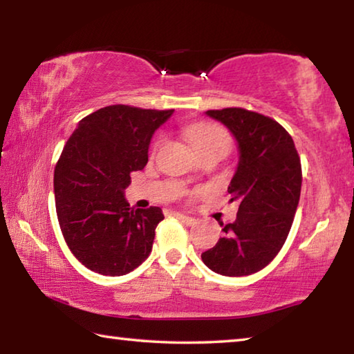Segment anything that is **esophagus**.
I'll return each instance as SVG.
<instances>
[{
    "instance_id": "34e87169",
    "label": "esophagus",
    "mask_w": 354,
    "mask_h": 354,
    "mask_svg": "<svg viewBox=\"0 0 354 354\" xmlns=\"http://www.w3.org/2000/svg\"><path fill=\"white\" fill-rule=\"evenodd\" d=\"M176 217L181 220V221H184L185 225L187 226H194V225H196V218H192V217H189V215H184V214H176Z\"/></svg>"
}]
</instances>
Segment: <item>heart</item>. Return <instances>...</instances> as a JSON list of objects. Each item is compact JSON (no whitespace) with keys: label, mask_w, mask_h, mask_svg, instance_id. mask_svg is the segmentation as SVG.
Here are the masks:
<instances>
[{"label":"heart","mask_w":354,"mask_h":354,"mask_svg":"<svg viewBox=\"0 0 354 354\" xmlns=\"http://www.w3.org/2000/svg\"><path fill=\"white\" fill-rule=\"evenodd\" d=\"M185 136H187L192 147L195 148V151H200V149L207 147H221L225 148L226 151L231 148L230 134H227L223 128L215 127V124H190V127L185 129ZM158 145L159 143H156V147Z\"/></svg>","instance_id":"heart-1"}]
</instances>
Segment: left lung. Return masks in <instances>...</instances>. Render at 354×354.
I'll list each match as a JSON object with an SVG mask.
<instances>
[{"instance_id": "left-lung-1", "label": "left lung", "mask_w": 354, "mask_h": 354, "mask_svg": "<svg viewBox=\"0 0 354 354\" xmlns=\"http://www.w3.org/2000/svg\"><path fill=\"white\" fill-rule=\"evenodd\" d=\"M239 143L237 170L227 194L239 201L237 218L201 254L212 272L245 277L262 270L283 248L301 194V162L290 134L270 117L242 107L207 111Z\"/></svg>"}]
</instances>
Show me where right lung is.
Segmentation results:
<instances>
[{
    "label": "right lung",
    "mask_w": 354,
    "mask_h": 354,
    "mask_svg": "<svg viewBox=\"0 0 354 354\" xmlns=\"http://www.w3.org/2000/svg\"><path fill=\"white\" fill-rule=\"evenodd\" d=\"M173 109L113 104L84 117L55 169L56 212L73 256L106 277L133 272L151 253L160 207L124 200L131 173L148 162L154 131Z\"/></svg>",
    "instance_id": "obj_1"
}]
</instances>
